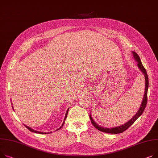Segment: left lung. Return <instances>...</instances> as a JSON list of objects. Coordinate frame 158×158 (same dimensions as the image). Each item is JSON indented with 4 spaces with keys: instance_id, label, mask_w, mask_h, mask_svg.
Instances as JSON below:
<instances>
[{
    "instance_id": "left-lung-1",
    "label": "left lung",
    "mask_w": 158,
    "mask_h": 158,
    "mask_svg": "<svg viewBox=\"0 0 158 158\" xmlns=\"http://www.w3.org/2000/svg\"><path fill=\"white\" fill-rule=\"evenodd\" d=\"M132 53L133 55V57H134L135 60L138 63L137 66H138L139 69L143 73V75L145 76V87L144 96H143V100H142V104L140 106V107L139 110H138V112H136V114L127 123H125V124L120 126V127L110 128L102 127H101V126L98 125L93 119L91 115L90 114L89 118H90V120H91V123L93 124V125L94 126V127H95L97 130H98L100 131L105 132V133H112V134H118V133H121L124 132V131L127 130L130 127H131V126L135 123V121L140 116V115L142 114L145 107H146L147 102H148V88H149V79H148V73H147V71H146V70L145 69L144 67L143 66V65L142 64L139 56L134 51H132Z\"/></svg>"
}]
</instances>
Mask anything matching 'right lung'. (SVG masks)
<instances>
[{
	"instance_id": "add662e5",
	"label": "right lung",
	"mask_w": 158,
	"mask_h": 158,
	"mask_svg": "<svg viewBox=\"0 0 158 158\" xmlns=\"http://www.w3.org/2000/svg\"><path fill=\"white\" fill-rule=\"evenodd\" d=\"M69 109H67V112H66V114H65V118H64V123H63V124H62V125L61 126V127H60L58 130H56V131H57V130H58L59 129H60L64 125V123H65V119H66V118H67V114H68V112H69ZM25 127L28 129V130H29L30 131H31V132H34V133H39V134H48V133H51V132L49 133V132H48V133H46V132H41V131H36V130H33V129H31V128H30V127H27V126H26V125H25Z\"/></svg>"
}]
</instances>
